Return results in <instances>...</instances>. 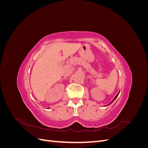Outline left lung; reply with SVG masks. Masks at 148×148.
<instances>
[{
	"label": "left lung",
	"mask_w": 148,
	"mask_h": 148,
	"mask_svg": "<svg viewBox=\"0 0 148 148\" xmlns=\"http://www.w3.org/2000/svg\"><path fill=\"white\" fill-rule=\"evenodd\" d=\"M119 92H120V91H119ZM119 93L117 94V95H116V96H115V97L114 98V99L112 100V102H110V104H111V103H112V102H113V101H114V100H115V99H116V98H117V96H119Z\"/></svg>",
	"instance_id": "1"
}]
</instances>
